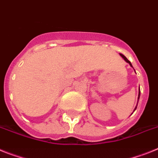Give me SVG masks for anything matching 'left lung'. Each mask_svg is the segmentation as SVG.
Masks as SVG:
<instances>
[{
    "label": "left lung",
    "instance_id": "left-lung-1",
    "mask_svg": "<svg viewBox=\"0 0 158 158\" xmlns=\"http://www.w3.org/2000/svg\"><path fill=\"white\" fill-rule=\"evenodd\" d=\"M120 55H121V56H122V57H123V58H124V60H125V61H126V62H127V63H129V64H130V66H131V67H133V66H132V64H131V62H130V61H129V60H128V59L126 58V57H125V56H124L123 54H121V53H120ZM139 98H140V89H139V94H138V99H139ZM136 109H137V107L135 108V110H136Z\"/></svg>",
    "mask_w": 158,
    "mask_h": 158
}]
</instances>
